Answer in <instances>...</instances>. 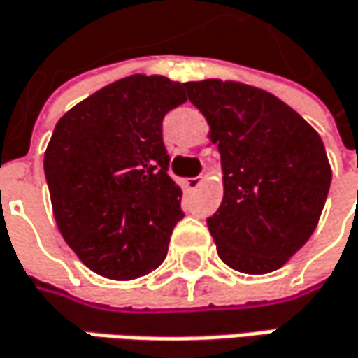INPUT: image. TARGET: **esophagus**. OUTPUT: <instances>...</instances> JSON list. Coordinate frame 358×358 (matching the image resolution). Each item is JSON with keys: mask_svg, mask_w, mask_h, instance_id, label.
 I'll use <instances>...</instances> for the list:
<instances>
[{"mask_svg": "<svg viewBox=\"0 0 358 358\" xmlns=\"http://www.w3.org/2000/svg\"><path fill=\"white\" fill-rule=\"evenodd\" d=\"M204 182V176H194V178H186V186L188 190H196L200 184Z\"/></svg>", "mask_w": 358, "mask_h": 358, "instance_id": "34e87169", "label": "esophagus"}]
</instances>
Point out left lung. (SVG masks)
<instances>
[{
	"mask_svg": "<svg viewBox=\"0 0 358 358\" xmlns=\"http://www.w3.org/2000/svg\"><path fill=\"white\" fill-rule=\"evenodd\" d=\"M184 87L221 152L224 194L206 219L219 257L251 275L280 269L310 239L324 208L332 172L322 139L257 87L219 78Z\"/></svg>",
	"mask_w": 358,
	"mask_h": 358,
	"instance_id": "1",
	"label": "left lung"
}]
</instances>
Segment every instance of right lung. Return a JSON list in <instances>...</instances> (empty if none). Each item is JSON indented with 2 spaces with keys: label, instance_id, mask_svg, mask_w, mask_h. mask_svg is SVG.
<instances>
[{
  "label": "right lung",
  "instance_id": "right-lung-1",
  "mask_svg": "<svg viewBox=\"0 0 358 358\" xmlns=\"http://www.w3.org/2000/svg\"><path fill=\"white\" fill-rule=\"evenodd\" d=\"M184 101L182 83L131 74L74 105L54 127L44 154L54 219L78 259L103 278L136 280L166 259L184 213L162 121Z\"/></svg>",
  "mask_w": 358,
  "mask_h": 358
}]
</instances>
